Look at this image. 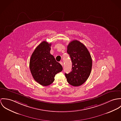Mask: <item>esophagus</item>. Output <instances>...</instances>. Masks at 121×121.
Returning a JSON list of instances; mask_svg holds the SVG:
<instances>
[{
    "mask_svg": "<svg viewBox=\"0 0 121 121\" xmlns=\"http://www.w3.org/2000/svg\"><path fill=\"white\" fill-rule=\"evenodd\" d=\"M60 64L63 66V63L62 62H60Z\"/></svg>",
    "mask_w": 121,
    "mask_h": 121,
    "instance_id": "1",
    "label": "esophagus"
}]
</instances>
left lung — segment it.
I'll use <instances>...</instances> for the list:
<instances>
[{"label":"left lung","instance_id":"left-lung-1","mask_svg":"<svg viewBox=\"0 0 121 121\" xmlns=\"http://www.w3.org/2000/svg\"><path fill=\"white\" fill-rule=\"evenodd\" d=\"M67 53L72 62V71L65 73L68 82L73 86L82 84L89 77L92 65V58L86 46L80 42L73 40L67 46Z\"/></svg>","mask_w":121,"mask_h":121}]
</instances>
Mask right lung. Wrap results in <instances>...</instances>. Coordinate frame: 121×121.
Masks as SVG:
<instances>
[{"label":"right lung","mask_w":121,"mask_h":121,"mask_svg":"<svg viewBox=\"0 0 121 121\" xmlns=\"http://www.w3.org/2000/svg\"><path fill=\"white\" fill-rule=\"evenodd\" d=\"M51 43L44 41L36 47L31 55L30 69L34 80L43 86L54 82L55 75L62 71L63 67L50 53Z\"/></svg>","instance_id":"right-lung-1"}]
</instances>
